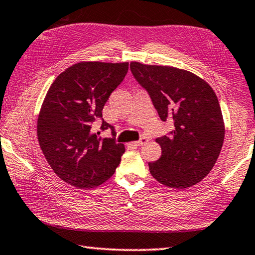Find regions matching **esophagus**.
I'll return each mask as SVG.
<instances>
[{
	"label": "esophagus",
	"instance_id": "obj_1",
	"mask_svg": "<svg viewBox=\"0 0 255 255\" xmlns=\"http://www.w3.org/2000/svg\"><path fill=\"white\" fill-rule=\"evenodd\" d=\"M147 142H148L147 138L146 137H141L138 141H133L132 145L133 146H142V145H145V143H147Z\"/></svg>",
	"mask_w": 255,
	"mask_h": 255
}]
</instances>
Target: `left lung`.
Segmentation results:
<instances>
[{"mask_svg": "<svg viewBox=\"0 0 255 255\" xmlns=\"http://www.w3.org/2000/svg\"><path fill=\"white\" fill-rule=\"evenodd\" d=\"M130 70L160 119L174 124L167 135L156 139L161 156L148 164L152 177L178 189L201 182L215 165L224 141L215 92L201 78L182 69L131 62Z\"/></svg>", "mask_w": 255, "mask_h": 255, "instance_id": "obj_1", "label": "left lung"}]
</instances>
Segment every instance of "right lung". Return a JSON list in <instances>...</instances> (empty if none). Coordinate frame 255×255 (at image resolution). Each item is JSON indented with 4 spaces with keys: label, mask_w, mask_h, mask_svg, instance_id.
<instances>
[{
    "label": "right lung",
    "mask_w": 255,
    "mask_h": 255,
    "mask_svg": "<svg viewBox=\"0 0 255 255\" xmlns=\"http://www.w3.org/2000/svg\"><path fill=\"white\" fill-rule=\"evenodd\" d=\"M128 63L80 62L68 68L51 85L38 118V139L45 159L60 178L78 188L108 180L125 152L116 141L115 127L103 118L109 96L123 82ZM112 137L101 140L92 124ZM99 133V131H98Z\"/></svg>",
    "instance_id": "obj_1"
}]
</instances>
